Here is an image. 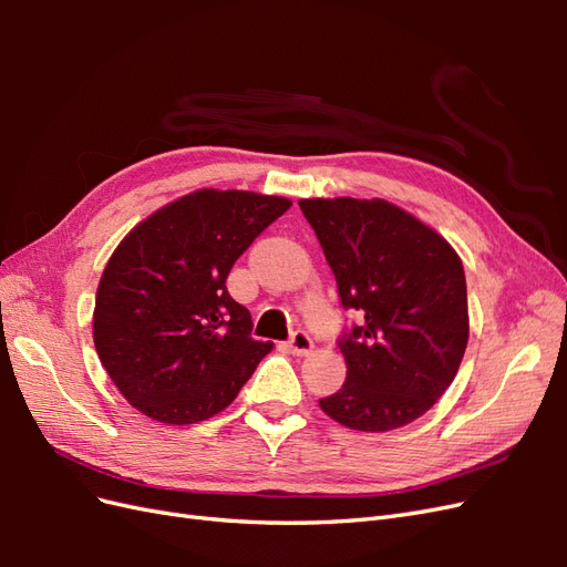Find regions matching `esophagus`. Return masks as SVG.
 Segmentation results:
<instances>
[{"label": "esophagus", "instance_id": "34e87169", "mask_svg": "<svg viewBox=\"0 0 567 567\" xmlns=\"http://www.w3.org/2000/svg\"><path fill=\"white\" fill-rule=\"evenodd\" d=\"M288 348H290V352H293V354L305 357V354H310L315 350V340L310 338V333L296 331L293 336H290V340H288Z\"/></svg>", "mask_w": 567, "mask_h": 567}]
</instances>
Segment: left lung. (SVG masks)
<instances>
[{"label":"left lung","instance_id":"obj_1","mask_svg":"<svg viewBox=\"0 0 567 567\" xmlns=\"http://www.w3.org/2000/svg\"><path fill=\"white\" fill-rule=\"evenodd\" d=\"M340 305L359 312L338 348L348 375L319 406L340 425L385 433L423 416L454 381L468 342L456 250L388 200L305 198Z\"/></svg>","mask_w":567,"mask_h":567}]
</instances>
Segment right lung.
<instances>
[{
  "mask_svg": "<svg viewBox=\"0 0 567 567\" xmlns=\"http://www.w3.org/2000/svg\"><path fill=\"white\" fill-rule=\"evenodd\" d=\"M288 198L200 188L140 221L111 255L94 307V346L144 416L188 425L219 414L271 350L227 290L234 262Z\"/></svg>",
  "mask_w": 567,
  "mask_h": 567,
  "instance_id": "add662e5",
  "label": "right lung"
}]
</instances>
